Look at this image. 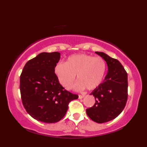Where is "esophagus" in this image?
<instances>
[{"label":"esophagus","mask_w":147,"mask_h":147,"mask_svg":"<svg viewBox=\"0 0 147 147\" xmlns=\"http://www.w3.org/2000/svg\"><path fill=\"white\" fill-rule=\"evenodd\" d=\"M84 97H85V95H79V98H80V99L83 98Z\"/></svg>","instance_id":"obj_1"}]
</instances>
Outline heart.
<instances>
[{
    "mask_svg": "<svg viewBox=\"0 0 147 147\" xmlns=\"http://www.w3.org/2000/svg\"><path fill=\"white\" fill-rule=\"evenodd\" d=\"M106 69L103 58L80 54L69 56L65 63L59 62L54 70L59 82L65 89L71 88L76 74L78 81L74 85V89L82 90L86 88L93 90L102 83Z\"/></svg>",
    "mask_w": 147,
    "mask_h": 147,
    "instance_id": "b5f03b06",
    "label": "heart"
}]
</instances>
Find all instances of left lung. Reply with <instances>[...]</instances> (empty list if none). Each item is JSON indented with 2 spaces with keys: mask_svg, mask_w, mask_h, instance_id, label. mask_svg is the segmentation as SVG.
I'll return each mask as SVG.
<instances>
[{
  "mask_svg": "<svg viewBox=\"0 0 147 147\" xmlns=\"http://www.w3.org/2000/svg\"><path fill=\"white\" fill-rule=\"evenodd\" d=\"M95 53L104 59L108 71L103 82L90 94L95 96L94 105L86 111L92 120L104 123L117 117L125 107L127 99V74L117 59L104 52Z\"/></svg>",
  "mask_w": 147,
  "mask_h": 147,
  "instance_id": "left-lung-1",
  "label": "left lung"
}]
</instances>
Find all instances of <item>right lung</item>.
Wrapping results in <instances>:
<instances>
[{"label":"right lung","instance_id":"obj_1","mask_svg":"<svg viewBox=\"0 0 147 147\" xmlns=\"http://www.w3.org/2000/svg\"><path fill=\"white\" fill-rule=\"evenodd\" d=\"M57 52H42L28 61L20 76L23 104L31 116L45 123H55L66 114L71 100L78 98L65 90L55 74L60 60Z\"/></svg>","mask_w":147,"mask_h":147}]
</instances>
